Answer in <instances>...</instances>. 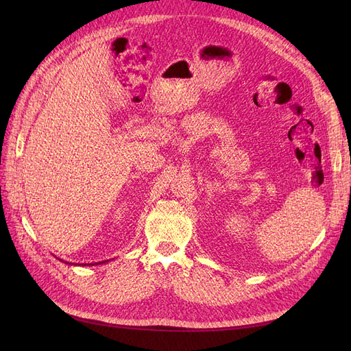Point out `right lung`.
I'll return each instance as SVG.
<instances>
[{"label": "right lung", "mask_w": 351, "mask_h": 351, "mask_svg": "<svg viewBox=\"0 0 351 351\" xmlns=\"http://www.w3.org/2000/svg\"><path fill=\"white\" fill-rule=\"evenodd\" d=\"M84 265H86V263H84Z\"/></svg>", "instance_id": "1"}]
</instances>
